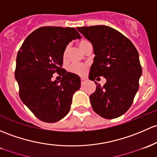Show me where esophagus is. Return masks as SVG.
<instances>
[{
	"instance_id": "esophagus-1",
	"label": "esophagus",
	"mask_w": 157,
	"mask_h": 157,
	"mask_svg": "<svg viewBox=\"0 0 157 157\" xmlns=\"http://www.w3.org/2000/svg\"><path fill=\"white\" fill-rule=\"evenodd\" d=\"M80 80H81V83H83L84 82L86 81L87 79H86V78H85V77H81V78H80Z\"/></svg>"
}]
</instances>
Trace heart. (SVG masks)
<instances>
[{"label": "heart", "mask_w": 157, "mask_h": 157, "mask_svg": "<svg viewBox=\"0 0 157 157\" xmlns=\"http://www.w3.org/2000/svg\"><path fill=\"white\" fill-rule=\"evenodd\" d=\"M90 44V43L89 42L86 40H81L80 41H79L78 46L80 47V49L82 51H84L86 47L87 46ZM67 51H68V47H66L63 52V58L65 59L67 57ZM68 71L71 73H73L74 74H77V75H83L86 73V66L85 65H76V64H73V65H70L68 67Z\"/></svg>", "instance_id": "heart-1"}]
</instances>
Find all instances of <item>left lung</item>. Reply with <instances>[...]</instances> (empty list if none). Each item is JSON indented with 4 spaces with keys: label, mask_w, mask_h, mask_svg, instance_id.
I'll return each mask as SVG.
<instances>
[{
    "label": "left lung",
    "mask_w": 157,
    "mask_h": 157,
    "mask_svg": "<svg viewBox=\"0 0 157 157\" xmlns=\"http://www.w3.org/2000/svg\"><path fill=\"white\" fill-rule=\"evenodd\" d=\"M77 29L92 43L95 55L89 78L106 79L103 86L95 82L96 90L90 96L92 109L103 118L119 117L129 109L138 90L142 69L138 51L126 37L109 26Z\"/></svg>",
    "instance_id": "left-lung-1"
}]
</instances>
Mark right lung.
<instances>
[{"label": "right lung", "instance_id": "add662e5", "mask_svg": "<svg viewBox=\"0 0 157 157\" xmlns=\"http://www.w3.org/2000/svg\"><path fill=\"white\" fill-rule=\"evenodd\" d=\"M80 38L74 28L41 27L26 37L18 52L15 78L19 97L41 121L56 123L70 110L80 79L62 67L63 52L69 42ZM56 72L63 76L61 81L52 80Z\"/></svg>", "mask_w": 157, "mask_h": 157}]
</instances>
